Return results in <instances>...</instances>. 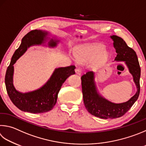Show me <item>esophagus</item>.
Segmentation results:
<instances>
[{
  "label": "esophagus",
  "mask_w": 146,
  "mask_h": 146,
  "mask_svg": "<svg viewBox=\"0 0 146 146\" xmlns=\"http://www.w3.org/2000/svg\"><path fill=\"white\" fill-rule=\"evenodd\" d=\"M75 73H76V75H80L81 74H82V70H81V68H77L75 70Z\"/></svg>",
  "instance_id": "34e87169"
}]
</instances>
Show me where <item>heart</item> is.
<instances>
[{
	"instance_id": "b5f03b06",
	"label": "heart",
	"mask_w": 146,
	"mask_h": 146,
	"mask_svg": "<svg viewBox=\"0 0 146 146\" xmlns=\"http://www.w3.org/2000/svg\"><path fill=\"white\" fill-rule=\"evenodd\" d=\"M76 59L80 62H87L95 59L92 64L94 70L104 65L109 59V54L105 51V46L101 44H84L74 50Z\"/></svg>"
}]
</instances>
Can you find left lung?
<instances>
[{
	"label": "left lung",
	"instance_id": "obj_1",
	"mask_svg": "<svg viewBox=\"0 0 146 146\" xmlns=\"http://www.w3.org/2000/svg\"><path fill=\"white\" fill-rule=\"evenodd\" d=\"M117 55L116 61H124L133 78L137 91L135 94L126 102L114 103L101 96L94 82V73L88 71L82 76V87L84 103L87 111L102 119H115L125 114L137 100L140 94V68L136 52L129 47L123 39L117 36H111Z\"/></svg>",
	"mask_w": 146,
	"mask_h": 146
}]
</instances>
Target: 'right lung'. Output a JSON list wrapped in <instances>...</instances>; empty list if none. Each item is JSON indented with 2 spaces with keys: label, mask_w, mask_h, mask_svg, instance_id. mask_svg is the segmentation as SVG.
Masks as SVG:
<instances>
[{
  "label": "right lung",
  "mask_w": 146,
  "mask_h": 146,
  "mask_svg": "<svg viewBox=\"0 0 146 146\" xmlns=\"http://www.w3.org/2000/svg\"><path fill=\"white\" fill-rule=\"evenodd\" d=\"M48 34L46 31L37 29L28 33L22 38L20 46L14 53L7 68L5 76L7 92L13 104L23 112L39 113L51 110L57 102L58 93L63 83L70 75L75 73V66L73 65L56 68L46 83L39 89L25 93L15 89L13 85V65L27 51L28 48L45 43ZM58 42L59 40L51 39L48 44L49 47H55Z\"/></svg>",
  "instance_id": "right-lung-1"
}]
</instances>
